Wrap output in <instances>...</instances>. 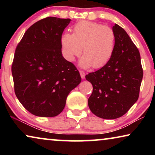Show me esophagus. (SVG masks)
<instances>
[{
    "instance_id": "obj_1",
    "label": "esophagus",
    "mask_w": 155,
    "mask_h": 155,
    "mask_svg": "<svg viewBox=\"0 0 155 155\" xmlns=\"http://www.w3.org/2000/svg\"><path fill=\"white\" fill-rule=\"evenodd\" d=\"M80 76H81V78H82V79H84V77H85V73H84V72L82 71H80Z\"/></svg>"
}]
</instances>
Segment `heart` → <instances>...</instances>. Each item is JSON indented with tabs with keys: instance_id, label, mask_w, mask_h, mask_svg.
<instances>
[{
	"instance_id": "b5f03b06",
	"label": "heart",
	"mask_w": 155,
	"mask_h": 155,
	"mask_svg": "<svg viewBox=\"0 0 155 155\" xmlns=\"http://www.w3.org/2000/svg\"><path fill=\"white\" fill-rule=\"evenodd\" d=\"M73 35L64 33L61 39L65 58L73 61L80 56V65L93 68L103 67L111 58L115 49L116 36L109 27L90 21H80L74 25Z\"/></svg>"
}]
</instances>
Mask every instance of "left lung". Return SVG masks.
I'll list each match as a JSON object with an SVG mask.
<instances>
[{
	"label": "left lung",
	"mask_w": 155,
	"mask_h": 155,
	"mask_svg": "<svg viewBox=\"0 0 155 155\" xmlns=\"http://www.w3.org/2000/svg\"><path fill=\"white\" fill-rule=\"evenodd\" d=\"M115 49L111 58L98 71L85 76L93 91L88 106L104 119L124 116L136 102L143 77L140 55L126 31L116 24Z\"/></svg>",
	"instance_id": "1"
}]
</instances>
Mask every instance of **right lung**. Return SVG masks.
Listing matches in <instances>:
<instances>
[{
	"label": "right lung",
	"mask_w": 155,
	"mask_h": 155,
	"mask_svg": "<svg viewBox=\"0 0 155 155\" xmlns=\"http://www.w3.org/2000/svg\"><path fill=\"white\" fill-rule=\"evenodd\" d=\"M70 19L48 17L31 25L17 46L12 63L14 90L33 115L54 117L64 109L70 92L81 82L79 71L61 52Z\"/></svg>",
	"instance_id": "add662e5"
}]
</instances>
